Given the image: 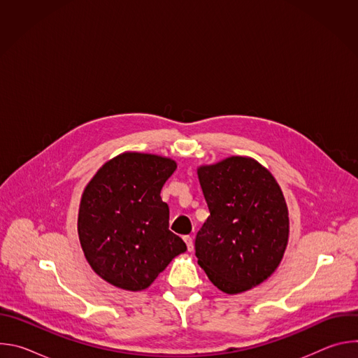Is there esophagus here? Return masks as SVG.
<instances>
[{"label": "esophagus", "instance_id": "esophagus-1", "mask_svg": "<svg viewBox=\"0 0 358 358\" xmlns=\"http://www.w3.org/2000/svg\"><path fill=\"white\" fill-rule=\"evenodd\" d=\"M184 242H185V245H187V249H188V252H192V249H194V242H192V238H191V236H184Z\"/></svg>", "mask_w": 358, "mask_h": 358}]
</instances>
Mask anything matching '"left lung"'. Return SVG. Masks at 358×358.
<instances>
[{
    "instance_id": "8db88e82",
    "label": "left lung",
    "mask_w": 358,
    "mask_h": 358,
    "mask_svg": "<svg viewBox=\"0 0 358 358\" xmlns=\"http://www.w3.org/2000/svg\"><path fill=\"white\" fill-rule=\"evenodd\" d=\"M210 217L195 238V257L224 293L246 292L279 266L289 239L283 192L268 169L232 156L196 170Z\"/></svg>"
}]
</instances>
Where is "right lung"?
Wrapping results in <instances>:
<instances>
[{"label":"right lung","instance_id":"1","mask_svg":"<svg viewBox=\"0 0 358 358\" xmlns=\"http://www.w3.org/2000/svg\"><path fill=\"white\" fill-rule=\"evenodd\" d=\"M176 169L171 159L127 151L101 166L86 185L79 241L92 269L110 285L144 290L187 250L169 229L170 210L160 196Z\"/></svg>","mask_w":358,"mask_h":358}]
</instances>
